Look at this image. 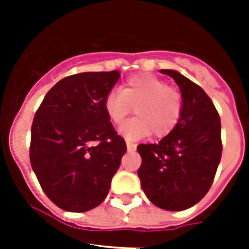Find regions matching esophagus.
Segmentation results:
<instances>
[{
    "mask_svg": "<svg viewBox=\"0 0 249 249\" xmlns=\"http://www.w3.org/2000/svg\"><path fill=\"white\" fill-rule=\"evenodd\" d=\"M126 148H128V151H134V150H136V144L126 141Z\"/></svg>",
    "mask_w": 249,
    "mask_h": 249,
    "instance_id": "esophagus-1",
    "label": "esophagus"
}]
</instances>
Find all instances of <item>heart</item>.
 I'll list each match as a JSON object with an SVG mask.
<instances>
[{
    "instance_id": "obj_1",
    "label": "heart",
    "mask_w": 249,
    "mask_h": 249,
    "mask_svg": "<svg viewBox=\"0 0 249 249\" xmlns=\"http://www.w3.org/2000/svg\"><path fill=\"white\" fill-rule=\"evenodd\" d=\"M137 117L120 128L121 136L128 141L144 137L169 134L181 120L183 102L177 89L166 85L163 79L150 73L129 77L121 90H112L105 97L103 108L111 123L120 125L132 112Z\"/></svg>"
}]
</instances>
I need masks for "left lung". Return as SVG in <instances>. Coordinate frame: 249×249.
<instances>
[{
    "instance_id": "left-lung-1",
    "label": "left lung",
    "mask_w": 249,
    "mask_h": 249,
    "mask_svg": "<svg viewBox=\"0 0 249 249\" xmlns=\"http://www.w3.org/2000/svg\"><path fill=\"white\" fill-rule=\"evenodd\" d=\"M179 88L183 102L177 126L159 143L138 144L141 186L152 204L183 211L205 196L222 154L221 121L200 86L174 70H161Z\"/></svg>"
}]
</instances>
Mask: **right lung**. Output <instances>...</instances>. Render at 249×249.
<instances>
[{"label":"right lung","mask_w":249,"mask_h":249,"mask_svg":"<svg viewBox=\"0 0 249 249\" xmlns=\"http://www.w3.org/2000/svg\"><path fill=\"white\" fill-rule=\"evenodd\" d=\"M120 72H83L53 86L31 129V165L48 197L67 212L105 200L126 152L103 108Z\"/></svg>","instance_id":"right-lung-1"}]
</instances>
